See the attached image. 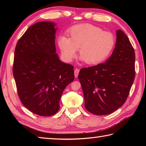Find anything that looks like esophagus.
<instances>
[{"mask_svg":"<svg viewBox=\"0 0 146 146\" xmlns=\"http://www.w3.org/2000/svg\"><path fill=\"white\" fill-rule=\"evenodd\" d=\"M79 70L78 69H77V68H76L75 70V71H74V74H75V77L76 78L78 76V73H79Z\"/></svg>","mask_w":146,"mask_h":146,"instance_id":"obj_1","label":"esophagus"}]
</instances>
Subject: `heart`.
<instances>
[{
	"label": "heart",
	"instance_id": "b5f03b06",
	"mask_svg": "<svg viewBox=\"0 0 146 146\" xmlns=\"http://www.w3.org/2000/svg\"><path fill=\"white\" fill-rule=\"evenodd\" d=\"M68 33L70 38L62 35L58 39L62 55L67 62L73 60L79 48L81 60L88 64H97L104 60L114 48V35L92 24L73 26Z\"/></svg>",
	"mask_w": 146,
	"mask_h": 146
}]
</instances>
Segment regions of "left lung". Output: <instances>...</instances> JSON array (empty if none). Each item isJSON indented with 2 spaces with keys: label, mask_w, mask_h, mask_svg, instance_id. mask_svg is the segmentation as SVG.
Instances as JSON below:
<instances>
[{
  "label": "left lung",
  "mask_w": 146,
  "mask_h": 146,
  "mask_svg": "<svg viewBox=\"0 0 146 146\" xmlns=\"http://www.w3.org/2000/svg\"><path fill=\"white\" fill-rule=\"evenodd\" d=\"M116 34L115 49L105 63L81 69L78 76L85 108L94 115H109L121 107L135 79L134 49L122 30Z\"/></svg>",
  "instance_id": "8db88e82"
}]
</instances>
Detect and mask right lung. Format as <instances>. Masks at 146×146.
<instances>
[{
  "label": "right lung",
  "mask_w": 146,
  "mask_h": 146,
  "mask_svg": "<svg viewBox=\"0 0 146 146\" xmlns=\"http://www.w3.org/2000/svg\"><path fill=\"white\" fill-rule=\"evenodd\" d=\"M52 22L29 27L17 42L13 74L21 102L32 113L49 117L58 111L64 89L75 78L73 66L56 53Z\"/></svg>",
  "instance_id": "add662e5"
}]
</instances>
